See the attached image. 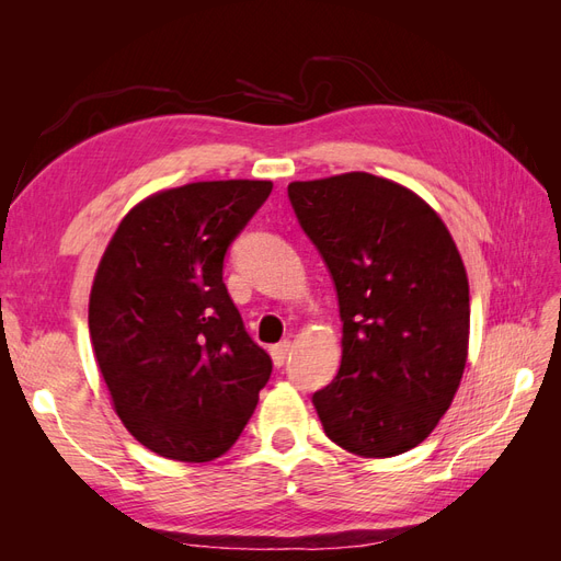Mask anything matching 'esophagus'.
<instances>
[{
	"instance_id": "esophagus-1",
	"label": "esophagus",
	"mask_w": 561,
	"mask_h": 561,
	"mask_svg": "<svg viewBox=\"0 0 561 561\" xmlns=\"http://www.w3.org/2000/svg\"><path fill=\"white\" fill-rule=\"evenodd\" d=\"M287 355H290V342H280V344H276V346H271V358H274V365L276 367H283L285 365V360H287Z\"/></svg>"
}]
</instances>
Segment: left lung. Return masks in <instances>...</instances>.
Instances as JSON below:
<instances>
[{
  "mask_svg": "<svg viewBox=\"0 0 561 561\" xmlns=\"http://www.w3.org/2000/svg\"><path fill=\"white\" fill-rule=\"evenodd\" d=\"M287 196L336 287L342 367L313 393L325 435L351 454L410 451L463 377L468 276L443 219L369 173L293 182Z\"/></svg>",
  "mask_w": 561,
  "mask_h": 561,
  "instance_id": "8db88e82",
  "label": "left lung"
}]
</instances>
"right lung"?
Listing matches in <instances>:
<instances>
[{"label":"right lung","mask_w":561,"mask_h":561,"mask_svg":"<svg viewBox=\"0 0 561 561\" xmlns=\"http://www.w3.org/2000/svg\"><path fill=\"white\" fill-rule=\"evenodd\" d=\"M274 184L192 182L140 201L114 231L89 301L95 360L128 433L206 463L239 435L271 377L227 293V250Z\"/></svg>","instance_id":"obj_1"}]
</instances>
